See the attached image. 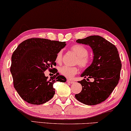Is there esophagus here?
I'll return each instance as SVG.
<instances>
[{
	"instance_id": "esophagus-1",
	"label": "esophagus",
	"mask_w": 131,
	"mask_h": 131,
	"mask_svg": "<svg viewBox=\"0 0 131 131\" xmlns=\"http://www.w3.org/2000/svg\"><path fill=\"white\" fill-rule=\"evenodd\" d=\"M67 82L68 83H70V84H72L74 83L73 80H67Z\"/></svg>"
}]
</instances>
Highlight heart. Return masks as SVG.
I'll return each instance as SVG.
<instances>
[{
  "instance_id": "heart-1",
  "label": "heart",
  "mask_w": 131,
  "mask_h": 131,
  "mask_svg": "<svg viewBox=\"0 0 131 131\" xmlns=\"http://www.w3.org/2000/svg\"><path fill=\"white\" fill-rule=\"evenodd\" d=\"M71 50L78 56L76 63L81 68H86L90 63V58L88 57V50L86 47L82 45L76 44L71 47ZM62 51L58 52L56 55L55 61L58 63H61L62 61ZM59 73L68 78H72L78 72L77 67H71L68 66H63L59 68Z\"/></svg>"
}]
</instances>
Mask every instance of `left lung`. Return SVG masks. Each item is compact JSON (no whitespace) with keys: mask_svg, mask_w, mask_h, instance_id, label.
Segmentation results:
<instances>
[{"mask_svg":"<svg viewBox=\"0 0 131 131\" xmlns=\"http://www.w3.org/2000/svg\"><path fill=\"white\" fill-rule=\"evenodd\" d=\"M76 42L89 45L92 49L93 59L91 65L81 74L85 79L79 81L82 90L75 95L79 101L86 105H94L105 101L117 86L122 67L118 49L115 45L103 37L92 36L79 39Z\"/></svg>","mask_w":131,"mask_h":131,"instance_id":"left-lung-1","label":"left lung"}]
</instances>
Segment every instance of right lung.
Listing matches in <instances>:
<instances>
[{
  "label": "right lung",
  "mask_w": 131,
  "mask_h": 131,
  "mask_svg": "<svg viewBox=\"0 0 131 131\" xmlns=\"http://www.w3.org/2000/svg\"><path fill=\"white\" fill-rule=\"evenodd\" d=\"M66 45L65 42L30 38L18 45L12 56L10 72L14 89L25 101L34 105L45 103L55 94L53 83L66 82L65 77L55 68V74L50 79L43 73L56 66V55Z\"/></svg>",
  "instance_id": "obj_1"
}]
</instances>
